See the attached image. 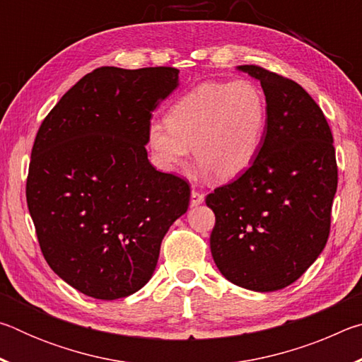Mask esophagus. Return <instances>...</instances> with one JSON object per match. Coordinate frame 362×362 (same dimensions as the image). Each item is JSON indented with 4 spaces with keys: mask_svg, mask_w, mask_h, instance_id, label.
Instances as JSON below:
<instances>
[{
    "mask_svg": "<svg viewBox=\"0 0 362 362\" xmlns=\"http://www.w3.org/2000/svg\"><path fill=\"white\" fill-rule=\"evenodd\" d=\"M203 203H204V194L199 193V192H196V189H193V192H192V199H189V206L196 207V206H199V204H203Z\"/></svg>",
    "mask_w": 362,
    "mask_h": 362,
    "instance_id": "34e87169",
    "label": "esophagus"
}]
</instances>
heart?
Returning <instances> with one entry per match:
<instances>
[{"mask_svg": "<svg viewBox=\"0 0 362 362\" xmlns=\"http://www.w3.org/2000/svg\"><path fill=\"white\" fill-rule=\"evenodd\" d=\"M267 115L265 95L255 83H203L169 110L168 126H150L148 142L166 170H179L193 148L199 166L218 180H230L259 155Z\"/></svg>", "mask_w": 362, "mask_h": 362, "instance_id": "obj_1", "label": "heart"}]
</instances>
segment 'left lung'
Returning a JSON list of instances; mask_svg holds the SVG:
<instances>
[{"mask_svg": "<svg viewBox=\"0 0 362 362\" xmlns=\"http://www.w3.org/2000/svg\"><path fill=\"white\" fill-rule=\"evenodd\" d=\"M238 70L262 84L267 129L246 173L207 194L216 214L211 252L230 283L273 292L296 283L327 243L337 192L334 139L302 86L257 65Z\"/></svg>", "mask_w": 362, "mask_h": 362, "instance_id": "obj_1", "label": "left lung"}]
</instances>
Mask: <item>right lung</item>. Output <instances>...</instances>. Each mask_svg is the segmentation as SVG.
<instances>
[{
	"label": "right lung",
	"instance_id": "add662e5",
	"mask_svg": "<svg viewBox=\"0 0 362 362\" xmlns=\"http://www.w3.org/2000/svg\"><path fill=\"white\" fill-rule=\"evenodd\" d=\"M179 86L173 66H100L41 122L27 204L49 267L84 296L116 300L148 283L189 187L148 161L151 113Z\"/></svg>",
	"mask_w": 362,
	"mask_h": 362
}]
</instances>
